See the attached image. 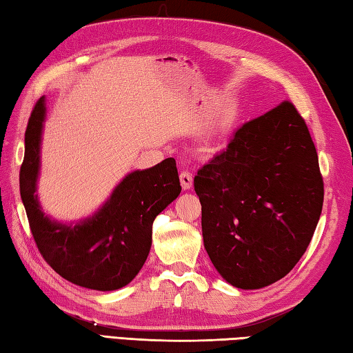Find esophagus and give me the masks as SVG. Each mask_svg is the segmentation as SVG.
Segmentation results:
<instances>
[{
	"mask_svg": "<svg viewBox=\"0 0 353 353\" xmlns=\"http://www.w3.org/2000/svg\"><path fill=\"white\" fill-rule=\"evenodd\" d=\"M179 179H181V185L183 190H190L191 187H193V176H191L190 171H182Z\"/></svg>",
	"mask_w": 353,
	"mask_h": 353,
	"instance_id": "esophagus-1",
	"label": "esophagus"
}]
</instances>
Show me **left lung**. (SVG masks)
Returning a JSON list of instances; mask_svg holds the SVG:
<instances>
[{
    "mask_svg": "<svg viewBox=\"0 0 353 353\" xmlns=\"http://www.w3.org/2000/svg\"><path fill=\"white\" fill-rule=\"evenodd\" d=\"M203 245L221 276L243 290L276 283L298 264L324 201L318 154L290 101L247 121L197 171Z\"/></svg>",
    "mask_w": 353,
    "mask_h": 353,
    "instance_id": "left-lung-1",
    "label": "left lung"
}]
</instances>
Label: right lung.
<instances>
[{"label":"right lung","instance_id":"1","mask_svg":"<svg viewBox=\"0 0 353 353\" xmlns=\"http://www.w3.org/2000/svg\"><path fill=\"white\" fill-rule=\"evenodd\" d=\"M46 99L37 101L24 136L20 194L37 247L54 270L75 285L111 292L137 276L150 254L152 222L181 194L176 160L168 157L121 179L92 216L59 222L37 194Z\"/></svg>","mask_w":353,"mask_h":353}]
</instances>
